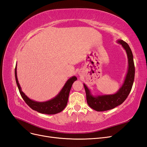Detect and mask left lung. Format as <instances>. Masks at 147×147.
<instances>
[{
	"instance_id": "obj_1",
	"label": "left lung",
	"mask_w": 147,
	"mask_h": 147,
	"mask_svg": "<svg viewBox=\"0 0 147 147\" xmlns=\"http://www.w3.org/2000/svg\"><path fill=\"white\" fill-rule=\"evenodd\" d=\"M117 42L121 44L126 50L128 59L127 73L122 86L114 94L93 96L86 84H83L86 91V100L88 105L97 112H103L113 109L121 105L129 94L134 83L135 67L132 51L128 44L123 40H118Z\"/></svg>"
}]
</instances>
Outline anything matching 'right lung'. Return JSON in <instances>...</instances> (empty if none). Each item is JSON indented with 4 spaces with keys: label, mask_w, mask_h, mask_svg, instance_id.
I'll list each match as a JSON object with an SVG mask.
<instances>
[{
    "label": "right lung",
    "mask_w": 147,
    "mask_h": 147,
    "mask_svg": "<svg viewBox=\"0 0 147 147\" xmlns=\"http://www.w3.org/2000/svg\"><path fill=\"white\" fill-rule=\"evenodd\" d=\"M15 79L17 84L18 88L20 94L23 99L25 101L30 107L34 110L37 112L48 115H53L56 114L63 111L67 104L68 98L69 96V92L70 89L72 88V84L75 81L77 80V77L74 76L70 78L65 84L64 87L62 89L60 92L54 98L46 102H36L30 99L29 97L26 96L24 93L22 91L21 86L19 84L18 80L17 78V74H16V65L15 67Z\"/></svg>",
    "instance_id": "1"
}]
</instances>
